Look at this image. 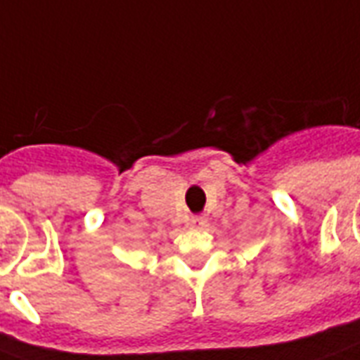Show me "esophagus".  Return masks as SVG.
<instances>
[{
  "label": "esophagus",
  "mask_w": 360,
  "mask_h": 360,
  "mask_svg": "<svg viewBox=\"0 0 360 360\" xmlns=\"http://www.w3.org/2000/svg\"><path fill=\"white\" fill-rule=\"evenodd\" d=\"M205 224H207V219H205L204 215H194L191 217V226L192 229H204Z\"/></svg>",
  "instance_id": "esophagus-1"
}]
</instances>
